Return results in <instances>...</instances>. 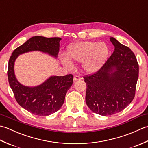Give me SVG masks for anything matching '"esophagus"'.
Segmentation results:
<instances>
[{"instance_id":"esophagus-1","label":"esophagus","mask_w":148,"mask_h":148,"mask_svg":"<svg viewBox=\"0 0 148 148\" xmlns=\"http://www.w3.org/2000/svg\"><path fill=\"white\" fill-rule=\"evenodd\" d=\"M81 79V77H79V76H74V81L80 80Z\"/></svg>"}]
</instances>
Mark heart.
I'll return each mask as SVG.
<instances>
[{
    "label": "heart",
    "instance_id": "obj_1",
    "mask_svg": "<svg viewBox=\"0 0 148 148\" xmlns=\"http://www.w3.org/2000/svg\"><path fill=\"white\" fill-rule=\"evenodd\" d=\"M109 50L103 42L81 41L71 45L67 49L69 60L82 62L83 70L88 74L95 73L101 68L108 58ZM65 58L63 63L65 67H71L72 63Z\"/></svg>",
    "mask_w": 148,
    "mask_h": 148
}]
</instances>
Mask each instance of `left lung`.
<instances>
[{"instance_id": "8db88e82", "label": "left lung", "mask_w": 148, "mask_h": 148, "mask_svg": "<svg viewBox=\"0 0 148 148\" xmlns=\"http://www.w3.org/2000/svg\"><path fill=\"white\" fill-rule=\"evenodd\" d=\"M111 56L99 70L84 77L86 103L97 114L109 116L123 111L132 101L139 77V65L134 53L114 37Z\"/></svg>"}]
</instances>
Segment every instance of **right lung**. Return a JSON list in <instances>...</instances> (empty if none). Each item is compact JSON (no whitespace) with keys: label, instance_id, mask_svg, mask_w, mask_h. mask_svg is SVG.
I'll list each match as a JSON object with an SVG mask.
<instances>
[{"label":"right lung","instance_id":"add662e5","mask_svg":"<svg viewBox=\"0 0 148 148\" xmlns=\"http://www.w3.org/2000/svg\"><path fill=\"white\" fill-rule=\"evenodd\" d=\"M61 39L60 37H32L15 49L9 58L8 81L16 100L22 108L34 114L46 116L58 111L73 83V76L67 74L64 76H51L37 86H23L16 78L14 62L20 55L33 51L48 53L56 58Z\"/></svg>","mask_w":148,"mask_h":148}]
</instances>
